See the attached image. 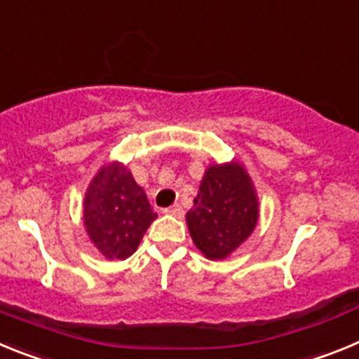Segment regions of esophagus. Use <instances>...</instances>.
Returning <instances> with one entry per match:
<instances>
[{
    "mask_svg": "<svg viewBox=\"0 0 359 359\" xmlns=\"http://www.w3.org/2000/svg\"><path fill=\"white\" fill-rule=\"evenodd\" d=\"M165 214H170V215H176V217H183V214H185V210H183L182 205H172V207L165 208Z\"/></svg>",
    "mask_w": 359,
    "mask_h": 359,
    "instance_id": "obj_1",
    "label": "esophagus"
}]
</instances>
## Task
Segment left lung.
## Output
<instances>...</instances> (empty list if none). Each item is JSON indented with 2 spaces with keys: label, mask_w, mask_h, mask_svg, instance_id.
Masks as SVG:
<instances>
[{
  "label": "left lung",
  "mask_w": 359,
  "mask_h": 359,
  "mask_svg": "<svg viewBox=\"0 0 359 359\" xmlns=\"http://www.w3.org/2000/svg\"><path fill=\"white\" fill-rule=\"evenodd\" d=\"M257 217V198L248 174L239 163H228L214 165L205 172L187 224L196 246L215 261L248 239Z\"/></svg>",
  "instance_id": "1"
}]
</instances>
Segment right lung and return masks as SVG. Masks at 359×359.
<instances>
[{"label": "right lung", "instance_id": "1", "mask_svg": "<svg viewBox=\"0 0 359 359\" xmlns=\"http://www.w3.org/2000/svg\"><path fill=\"white\" fill-rule=\"evenodd\" d=\"M154 219L144 189L122 163L100 169L86 194L84 224L107 259L123 261L133 255Z\"/></svg>", "mask_w": 359, "mask_h": 359}]
</instances>
